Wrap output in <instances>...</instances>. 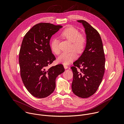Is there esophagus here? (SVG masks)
I'll return each mask as SVG.
<instances>
[{
    "instance_id": "obj_1",
    "label": "esophagus",
    "mask_w": 124,
    "mask_h": 124,
    "mask_svg": "<svg viewBox=\"0 0 124 124\" xmlns=\"http://www.w3.org/2000/svg\"><path fill=\"white\" fill-rule=\"evenodd\" d=\"M64 68H65V69H68V68H69V67H68L67 65H64Z\"/></svg>"
}]
</instances>
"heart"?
Here are the masks:
<instances>
[{"label": "heart", "instance_id": "b5f03b06", "mask_svg": "<svg viewBox=\"0 0 124 124\" xmlns=\"http://www.w3.org/2000/svg\"><path fill=\"white\" fill-rule=\"evenodd\" d=\"M60 36L63 38L72 42V49H74L78 54H81L83 51L86 43V38L76 28L70 26L65 28L61 33ZM50 48L54 54L58 55L60 54L61 51L58 40L54 39L52 40ZM76 53L74 51L63 52L58 57L57 61L63 64H69L76 59Z\"/></svg>", "mask_w": 124, "mask_h": 124}]
</instances>
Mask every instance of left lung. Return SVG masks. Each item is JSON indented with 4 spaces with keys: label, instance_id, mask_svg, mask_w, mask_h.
I'll return each instance as SVG.
<instances>
[{
    "label": "left lung",
    "instance_id": "8db88e82",
    "mask_svg": "<svg viewBox=\"0 0 124 124\" xmlns=\"http://www.w3.org/2000/svg\"><path fill=\"white\" fill-rule=\"evenodd\" d=\"M78 22L85 28L87 41L83 54L70 68L73 73L72 88L76 96L87 98L97 91L101 82L105 58L102 40L97 30L84 20Z\"/></svg>",
    "mask_w": 124,
    "mask_h": 124
}]
</instances>
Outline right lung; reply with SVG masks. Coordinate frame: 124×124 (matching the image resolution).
I'll use <instances>...</instances> for the list:
<instances>
[{
  "instance_id": "add662e5",
  "label": "right lung",
  "mask_w": 124,
  "mask_h": 124,
  "mask_svg": "<svg viewBox=\"0 0 124 124\" xmlns=\"http://www.w3.org/2000/svg\"><path fill=\"white\" fill-rule=\"evenodd\" d=\"M61 25L39 23L25 35L19 53L21 76L28 91L34 97L44 98L55 88L56 77L65 71L62 64L47 68L56 59L49 45L51 37Z\"/></svg>"
}]
</instances>
